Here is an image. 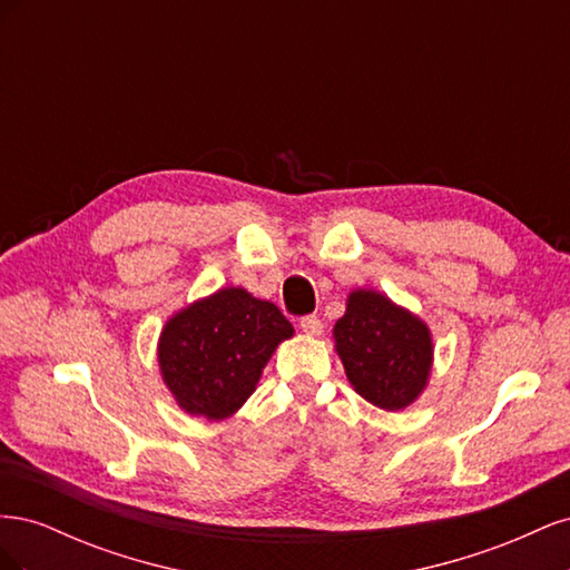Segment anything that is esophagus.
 I'll list each match as a JSON object with an SVG mask.
<instances>
[{
  "label": "esophagus",
  "mask_w": 570,
  "mask_h": 570,
  "mask_svg": "<svg viewBox=\"0 0 570 570\" xmlns=\"http://www.w3.org/2000/svg\"><path fill=\"white\" fill-rule=\"evenodd\" d=\"M299 325H302V331H304L306 335H312V337H318V335L323 333V323H321L318 316H304V318L299 321Z\"/></svg>",
  "instance_id": "34e87169"
}]
</instances>
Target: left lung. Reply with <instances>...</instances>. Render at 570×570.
I'll use <instances>...</instances> for the list:
<instances>
[{"label": "left lung", "instance_id": "8db88e82", "mask_svg": "<svg viewBox=\"0 0 570 570\" xmlns=\"http://www.w3.org/2000/svg\"><path fill=\"white\" fill-rule=\"evenodd\" d=\"M333 335L344 373L366 402L400 411L423 392L433 364L428 325L381 292H352Z\"/></svg>", "mask_w": 570, "mask_h": 570}]
</instances>
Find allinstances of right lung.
Listing matches in <instances>:
<instances>
[{
  "instance_id": "1",
  "label": "right lung",
  "mask_w": 570,
  "mask_h": 570,
  "mask_svg": "<svg viewBox=\"0 0 570 570\" xmlns=\"http://www.w3.org/2000/svg\"><path fill=\"white\" fill-rule=\"evenodd\" d=\"M292 333L275 304L243 287L218 289L164 325V383L187 413L223 421L249 400L266 361Z\"/></svg>"
}]
</instances>
